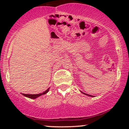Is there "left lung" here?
<instances>
[{"label":"left lung","mask_w":129,"mask_h":129,"mask_svg":"<svg viewBox=\"0 0 129 129\" xmlns=\"http://www.w3.org/2000/svg\"><path fill=\"white\" fill-rule=\"evenodd\" d=\"M82 93H84V94H85L86 95H88V96H90V97H93V95H89V94H87V93H84V92H81Z\"/></svg>","instance_id":"left-lung-1"}]
</instances>
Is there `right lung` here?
<instances>
[{
	"label": "right lung",
	"instance_id": "obj_1",
	"mask_svg": "<svg viewBox=\"0 0 129 129\" xmlns=\"http://www.w3.org/2000/svg\"><path fill=\"white\" fill-rule=\"evenodd\" d=\"M49 88L48 89H47L45 92H42V93H39V94H24V93H22V95H24L25 97H28V98L34 99L37 98V97H39L40 95H44L45 94V93H47L48 92H49Z\"/></svg>",
	"mask_w": 129,
	"mask_h": 129
}]
</instances>
